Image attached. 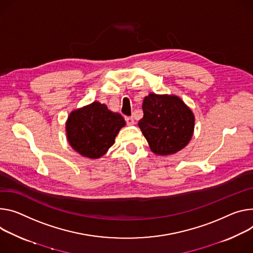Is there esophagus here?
I'll use <instances>...</instances> for the list:
<instances>
[{
  "mask_svg": "<svg viewBox=\"0 0 253 253\" xmlns=\"http://www.w3.org/2000/svg\"><path fill=\"white\" fill-rule=\"evenodd\" d=\"M125 120H126L128 125H134L135 124V121H134V119L132 117H126Z\"/></svg>",
  "mask_w": 253,
  "mask_h": 253,
  "instance_id": "1",
  "label": "esophagus"
}]
</instances>
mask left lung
Wrapping results in <instances>:
<instances>
[{
	"instance_id": "obj_1",
	"label": "left lung",
	"mask_w": 253,
	"mask_h": 253,
	"mask_svg": "<svg viewBox=\"0 0 253 253\" xmlns=\"http://www.w3.org/2000/svg\"><path fill=\"white\" fill-rule=\"evenodd\" d=\"M143 118L138 126L150 150L168 156L185 148L195 129V115L178 96L149 94L142 104Z\"/></svg>"
}]
</instances>
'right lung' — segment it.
<instances>
[{
  "label": "right lung",
  "instance_id": "add662e5",
  "mask_svg": "<svg viewBox=\"0 0 253 253\" xmlns=\"http://www.w3.org/2000/svg\"><path fill=\"white\" fill-rule=\"evenodd\" d=\"M126 125L119 113L95 101L72 111L65 122L66 139L81 155L97 159L114 144L117 134Z\"/></svg>",
  "mask_w": 253,
  "mask_h": 253
}]
</instances>
